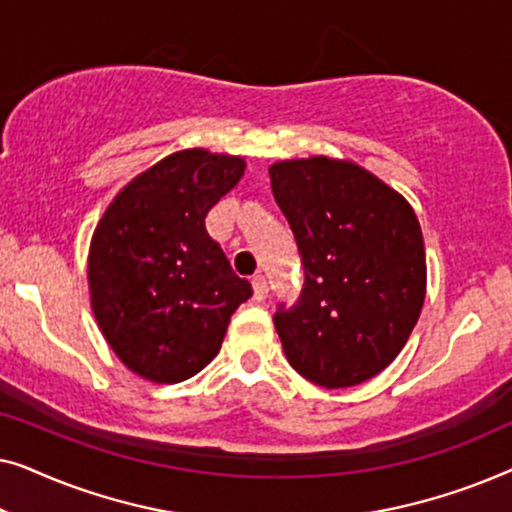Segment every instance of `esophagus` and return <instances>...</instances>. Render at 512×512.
<instances>
[{"instance_id":"esophagus-1","label":"esophagus","mask_w":512,"mask_h":512,"mask_svg":"<svg viewBox=\"0 0 512 512\" xmlns=\"http://www.w3.org/2000/svg\"><path fill=\"white\" fill-rule=\"evenodd\" d=\"M251 286H254V300H265V296H268V282H265L263 275H254V279H251Z\"/></svg>"}]
</instances>
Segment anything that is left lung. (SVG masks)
Wrapping results in <instances>:
<instances>
[{"instance_id": "left-lung-1", "label": "left lung", "mask_w": 512, "mask_h": 512, "mask_svg": "<svg viewBox=\"0 0 512 512\" xmlns=\"http://www.w3.org/2000/svg\"><path fill=\"white\" fill-rule=\"evenodd\" d=\"M270 181L305 268L300 303L275 314L286 359L319 387L366 382L401 354L424 305L415 209L352 160H279Z\"/></svg>"}]
</instances>
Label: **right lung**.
I'll list each match as a JSON object with an SVG mask.
<instances>
[{
	"label": "right lung",
	"instance_id": "right-lung-1",
	"mask_svg": "<svg viewBox=\"0 0 512 512\" xmlns=\"http://www.w3.org/2000/svg\"><path fill=\"white\" fill-rule=\"evenodd\" d=\"M244 167L240 156L207 149L170 153L128 181L97 221L90 307L114 354L144 380L177 384L200 373L251 296L205 228Z\"/></svg>",
	"mask_w": 512,
	"mask_h": 512
}]
</instances>
